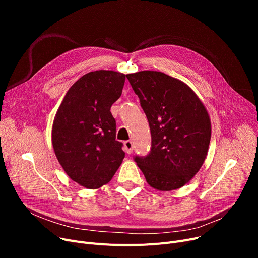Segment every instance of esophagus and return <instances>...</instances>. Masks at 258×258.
Wrapping results in <instances>:
<instances>
[{"label":"esophagus","mask_w":258,"mask_h":258,"mask_svg":"<svg viewBox=\"0 0 258 258\" xmlns=\"http://www.w3.org/2000/svg\"><path fill=\"white\" fill-rule=\"evenodd\" d=\"M124 151H125V153L126 154H132V152H133V143H132V141H130V140H127V141H124Z\"/></svg>","instance_id":"esophagus-1"}]
</instances>
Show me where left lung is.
I'll return each instance as SVG.
<instances>
[{"mask_svg": "<svg viewBox=\"0 0 258 258\" xmlns=\"http://www.w3.org/2000/svg\"><path fill=\"white\" fill-rule=\"evenodd\" d=\"M152 134V150L135 157L146 182L160 191L181 188L206 159L211 122L198 95L182 80L158 71L126 75Z\"/></svg>", "mask_w": 258, "mask_h": 258, "instance_id": "1", "label": "left lung"}]
</instances>
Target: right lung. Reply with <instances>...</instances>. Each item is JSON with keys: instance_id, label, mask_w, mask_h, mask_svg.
<instances>
[{"instance_id": "right-lung-1", "label": "right lung", "mask_w": 258, "mask_h": 258, "mask_svg": "<svg viewBox=\"0 0 258 258\" xmlns=\"http://www.w3.org/2000/svg\"><path fill=\"white\" fill-rule=\"evenodd\" d=\"M124 83L120 72L87 73L68 90L54 117V153L70 179L86 188L107 184L124 159L111 113Z\"/></svg>"}]
</instances>
